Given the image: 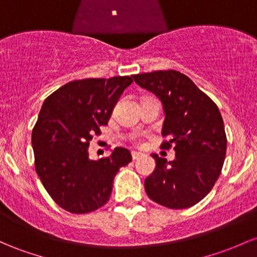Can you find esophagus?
<instances>
[{
  "instance_id": "34e87169",
  "label": "esophagus",
  "mask_w": 257,
  "mask_h": 257,
  "mask_svg": "<svg viewBox=\"0 0 257 257\" xmlns=\"http://www.w3.org/2000/svg\"><path fill=\"white\" fill-rule=\"evenodd\" d=\"M140 157H143V154H140V152H135V151L132 152V159H133L134 161L139 160Z\"/></svg>"
}]
</instances>
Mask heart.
I'll list each match as a JSON object with an SVG mask.
<instances>
[{
	"mask_svg": "<svg viewBox=\"0 0 257 257\" xmlns=\"http://www.w3.org/2000/svg\"><path fill=\"white\" fill-rule=\"evenodd\" d=\"M132 140H133L134 143H140V138L138 137V135H133V137H132Z\"/></svg>",
	"mask_w": 257,
	"mask_h": 257,
	"instance_id": "1",
	"label": "heart"
}]
</instances>
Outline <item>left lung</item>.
Masks as SVG:
<instances>
[{"label":"left lung","mask_w":257,"mask_h":257,"mask_svg":"<svg viewBox=\"0 0 257 257\" xmlns=\"http://www.w3.org/2000/svg\"><path fill=\"white\" fill-rule=\"evenodd\" d=\"M135 83L154 92L165 109L161 148L176 150V160L152 154L156 168L145 180L152 201L187 208L201 201L218 179L227 151V137L218 107L190 78L178 70L133 75Z\"/></svg>","instance_id":"obj_1"}]
</instances>
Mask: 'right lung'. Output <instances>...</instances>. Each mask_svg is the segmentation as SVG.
<instances>
[{
	"label": "right lung",
	"instance_id": "1",
	"mask_svg": "<svg viewBox=\"0 0 257 257\" xmlns=\"http://www.w3.org/2000/svg\"><path fill=\"white\" fill-rule=\"evenodd\" d=\"M132 77L86 78L61 86L45 100L33 128L35 171L63 210L75 215L92 212L109 200L113 178L132 161L126 149L89 160L90 142L101 134L112 109Z\"/></svg>",
	"mask_w": 257,
	"mask_h": 257
}]
</instances>
